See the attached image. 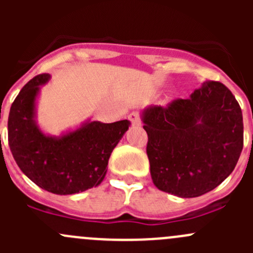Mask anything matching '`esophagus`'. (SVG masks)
Masks as SVG:
<instances>
[{
	"label": "esophagus",
	"mask_w": 253,
	"mask_h": 253,
	"mask_svg": "<svg viewBox=\"0 0 253 253\" xmlns=\"http://www.w3.org/2000/svg\"><path fill=\"white\" fill-rule=\"evenodd\" d=\"M128 120L131 121V124L133 125V126H141L142 121L138 112H131V114L128 115Z\"/></svg>",
	"instance_id": "1"
}]
</instances>
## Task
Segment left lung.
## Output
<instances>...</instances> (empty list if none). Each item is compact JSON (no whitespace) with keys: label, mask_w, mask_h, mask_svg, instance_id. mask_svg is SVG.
<instances>
[{"label":"left lung","mask_w":253,"mask_h":253,"mask_svg":"<svg viewBox=\"0 0 253 253\" xmlns=\"http://www.w3.org/2000/svg\"><path fill=\"white\" fill-rule=\"evenodd\" d=\"M150 175L160 191L202 196L235 169L244 147L239 103L220 82H206L188 99L143 111Z\"/></svg>","instance_id":"obj_1"}]
</instances>
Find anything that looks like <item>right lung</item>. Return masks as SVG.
I'll return each instance as SVG.
<instances>
[{
    "label": "right lung",
    "mask_w": 253,
    "mask_h": 253,
    "mask_svg": "<svg viewBox=\"0 0 253 253\" xmlns=\"http://www.w3.org/2000/svg\"><path fill=\"white\" fill-rule=\"evenodd\" d=\"M46 73L28 82L11 106L8 144L19 169L42 190L73 195L100 185L112 150L128 129L129 121L86 122L61 137L42 133L35 122V99Z\"/></svg>",
    "instance_id": "add662e5"
}]
</instances>
